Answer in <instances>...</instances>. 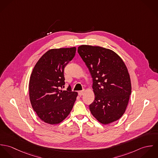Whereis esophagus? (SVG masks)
Returning <instances> with one entry per match:
<instances>
[{
  "label": "esophagus",
  "instance_id": "1",
  "mask_svg": "<svg viewBox=\"0 0 158 158\" xmlns=\"http://www.w3.org/2000/svg\"><path fill=\"white\" fill-rule=\"evenodd\" d=\"M85 92H86V90H85V89H83V90H80V91L78 92V95H79L80 96H81V95H83L85 94Z\"/></svg>",
  "mask_w": 158,
  "mask_h": 158
}]
</instances>
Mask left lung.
I'll use <instances>...</instances> for the list:
<instances>
[{
	"label": "left lung",
	"mask_w": 158,
	"mask_h": 158,
	"mask_svg": "<svg viewBox=\"0 0 158 158\" xmlns=\"http://www.w3.org/2000/svg\"><path fill=\"white\" fill-rule=\"evenodd\" d=\"M78 52L89 69L93 80L92 115L107 125L118 120L125 112L131 93L128 69L112 50L100 46L81 45Z\"/></svg>",
	"instance_id": "left-lung-1"
}]
</instances>
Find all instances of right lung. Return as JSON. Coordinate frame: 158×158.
Segmentation results:
<instances>
[{
    "mask_svg": "<svg viewBox=\"0 0 158 158\" xmlns=\"http://www.w3.org/2000/svg\"><path fill=\"white\" fill-rule=\"evenodd\" d=\"M76 47L53 48L40 58L29 81L31 106L41 120L50 125L63 122L70 113L78 93L64 85V69L74 57Z\"/></svg>",
    "mask_w": 158,
    "mask_h": 158,
    "instance_id": "obj_1",
    "label": "right lung"
}]
</instances>
